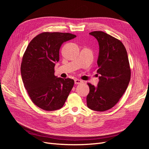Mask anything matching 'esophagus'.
I'll use <instances>...</instances> for the list:
<instances>
[{
	"label": "esophagus",
	"instance_id": "esophagus-1",
	"mask_svg": "<svg viewBox=\"0 0 149 149\" xmlns=\"http://www.w3.org/2000/svg\"><path fill=\"white\" fill-rule=\"evenodd\" d=\"M82 83H83V81H82L81 80L78 79H74V83H75L76 84H79Z\"/></svg>",
	"mask_w": 149,
	"mask_h": 149
}]
</instances>
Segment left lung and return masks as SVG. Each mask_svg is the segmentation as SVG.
<instances>
[{
  "instance_id": "1",
  "label": "left lung",
  "mask_w": 149,
  "mask_h": 149,
  "mask_svg": "<svg viewBox=\"0 0 149 149\" xmlns=\"http://www.w3.org/2000/svg\"><path fill=\"white\" fill-rule=\"evenodd\" d=\"M100 47L97 63V86L88 83V107L93 111H105L114 107L123 96L130 79L127 53L120 40L101 31L89 33Z\"/></svg>"
}]
</instances>
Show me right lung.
Segmentation results:
<instances>
[{"mask_svg": "<svg viewBox=\"0 0 149 149\" xmlns=\"http://www.w3.org/2000/svg\"><path fill=\"white\" fill-rule=\"evenodd\" d=\"M69 33L43 32L29 43L22 58L21 75L24 87L36 106L45 111L63 106L74 81L55 76L63 43L75 38Z\"/></svg>", "mask_w": 149, "mask_h": 149, "instance_id": "1", "label": "right lung"}]
</instances>
